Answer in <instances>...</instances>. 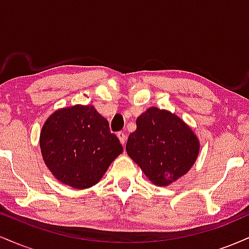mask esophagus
<instances>
[{
  "instance_id": "esophagus-1",
  "label": "esophagus",
  "mask_w": 249,
  "mask_h": 249,
  "mask_svg": "<svg viewBox=\"0 0 249 249\" xmlns=\"http://www.w3.org/2000/svg\"><path fill=\"white\" fill-rule=\"evenodd\" d=\"M117 136H118L119 141H121V142L123 145L125 144V142H126V134H125L124 131H119L118 133H117Z\"/></svg>"
}]
</instances>
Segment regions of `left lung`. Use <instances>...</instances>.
Instances as JSON below:
<instances>
[{
  "instance_id": "8db88e82",
  "label": "left lung",
  "mask_w": 249,
  "mask_h": 249,
  "mask_svg": "<svg viewBox=\"0 0 249 249\" xmlns=\"http://www.w3.org/2000/svg\"><path fill=\"white\" fill-rule=\"evenodd\" d=\"M126 152L154 185L167 186L190 170L199 153V141L179 117L158 107L137 118Z\"/></svg>"
}]
</instances>
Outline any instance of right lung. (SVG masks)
I'll use <instances>...</instances> for the list:
<instances>
[{
	"mask_svg": "<svg viewBox=\"0 0 249 249\" xmlns=\"http://www.w3.org/2000/svg\"><path fill=\"white\" fill-rule=\"evenodd\" d=\"M43 160L59 181L88 188L101 180L123 146L92 105H75L53 113L39 138Z\"/></svg>",
	"mask_w": 249,
	"mask_h": 249,
	"instance_id": "add662e5",
	"label": "right lung"
}]
</instances>
